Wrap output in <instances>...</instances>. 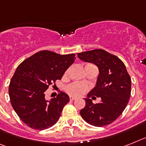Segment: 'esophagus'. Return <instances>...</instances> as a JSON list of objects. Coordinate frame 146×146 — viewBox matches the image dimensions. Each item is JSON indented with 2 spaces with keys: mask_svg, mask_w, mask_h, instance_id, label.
<instances>
[{
  "mask_svg": "<svg viewBox=\"0 0 146 146\" xmlns=\"http://www.w3.org/2000/svg\"><path fill=\"white\" fill-rule=\"evenodd\" d=\"M76 99V97H73V96H70V101H74V100Z\"/></svg>",
  "mask_w": 146,
  "mask_h": 146,
  "instance_id": "esophagus-1",
  "label": "esophagus"
}]
</instances>
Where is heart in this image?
Here are the masks:
<instances>
[{
    "mask_svg": "<svg viewBox=\"0 0 146 146\" xmlns=\"http://www.w3.org/2000/svg\"><path fill=\"white\" fill-rule=\"evenodd\" d=\"M87 65H90V64H87ZM68 72H69V70H68L66 71L65 74H68ZM87 89H88V87H87L85 84H83L81 83H77V82H74V83L68 84V85L66 87L65 90L66 92H68L69 95H70V96H78L84 94V93L87 90Z\"/></svg>",
    "mask_w": 146,
    "mask_h": 146,
    "instance_id": "obj_1",
    "label": "heart"
}]
</instances>
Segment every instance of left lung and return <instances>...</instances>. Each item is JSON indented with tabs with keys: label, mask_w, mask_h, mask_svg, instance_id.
I'll return each instance as SVG.
<instances>
[{
	"label": "left lung",
	"mask_w": 146,
	"mask_h": 146,
	"mask_svg": "<svg viewBox=\"0 0 146 146\" xmlns=\"http://www.w3.org/2000/svg\"><path fill=\"white\" fill-rule=\"evenodd\" d=\"M78 57L93 63L99 70L96 86L85 98L81 116L92 126L109 125L122 114L131 96V81L126 66L117 56L102 49L78 53ZM96 96L102 98L98 104H93L89 99Z\"/></svg>",
	"instance_id": "1"
}]
</instances>
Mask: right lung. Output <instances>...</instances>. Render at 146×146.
I'll return each instance as SVG.
<instances>
[{
	"mask_svg": "<svg viewBox=\"0 0 146 146\" xmlns=\"http://www.w3.org/2000/svg\"><path fill=\"white\" fill-rule=\"evenodd\" d=\"M75 56L41 50L18 65L10 81L9 94L14 110L28 126L44 130L58 121L64 105L70 101L69 96L60 92L48 101L45 92L62 78L74 62Z\"/></svg>",
	"mask_w": 146,
	"mask_h": 146,
	"instance_id": "obj_1",
	"label": "right lung"
}]
</instances>
